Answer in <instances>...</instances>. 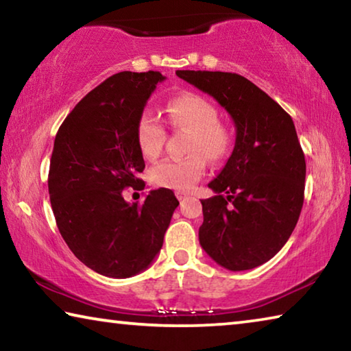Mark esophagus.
Here are the masks:
<instances>
[{
	"instance_id": "1",
	"label": "esophagus",
	"mask_w": 351,
	"mask_h": 351,
	"mask_svg": "<svg viewBox=\"0 0 351 351\" xmlns=\"http://www.w3.org/2000/svg\"><path fill=\"white\" fill-rule=\"evenodd\" d=\"M176 198H178V199H180V203L182 204V203H184V201H186V199H187V193H186V192H176Z\"/></svg>"
}]
</instances>
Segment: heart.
<instances>
[{
  "label": "heart",
  "mask_w": 351,
  "mask_h": 351,
  "mask_svg": "<svg viewBox=\"0 0 351 351\" xmlns=\"http://www.w3.org/2000/svg\"><path fill=\"white\" fill-rule=\"evenodd\" d=\"M171 127L186 130L192 138L189 142L186 159H165L154 165L148 173L150 182L156 187L187 192L206 171V159L212 162L223 161L232 148V134L219 123L217 106L198 94H181L167 106ZM138 145L147 159H154L162 152L165 142V128L159 117L145 112L139 119Z\"/></svg>",
  "instance_id": "1"
}]
</instances>
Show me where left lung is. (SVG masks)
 <instances>
[{
    "mask_svg": "<svg viewBox=\"0 0 351 351\" xmlns=\"http://www.w3.org/2000/svg\"><path fill=\"white\" fill-rule=\"evenodd\" d=\"M212 96L235 125V145L201 199L199 245L229 271L266 263L293 234L304 206L306 164L291 116L243 75L176 71Z\"/></svg>",
    "mask_w": 351,
    "mask_h": 351,
    "instance_id": "left-lung-1",
    "label": "left lung"
}]
</instances>
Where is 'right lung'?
Returning a JSON list of instances; mask_svg holds the SVG:
<instances>
[{
	"label": "right lung",
	"instance_id": "1",
	"mask_svg": "<svg viewBox=\"0 0 351 351\" xmlns=\"http://www.w3.org/2000/svg\"><path fill=\"white\" fill-rule=\"evenodd\" d=\"M165 77L158 71L111 75L83 97L58 128L49 167V198L71 251L105 277L139 274L161 251L180 204L170 189L127 203L123 189L142 190L145 169L139 119Z\"/></svg>",
	"mask_w": 351,
	"mask_h": 351
}]
</instances>
